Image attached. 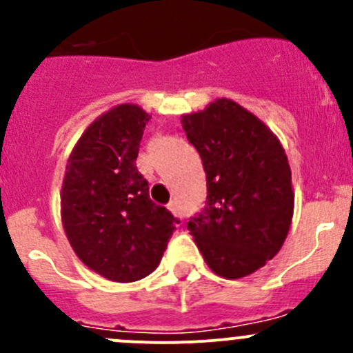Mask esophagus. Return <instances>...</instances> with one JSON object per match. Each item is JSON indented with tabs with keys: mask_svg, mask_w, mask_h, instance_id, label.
<instances>
[{
	"mask_svg": "<svg viewBox=\"0 0 353 353\" xmlns=\"http://www.w3.org/2000/svg\"><path fill=\"white\" fill-rule=\"evenodd\" d=\"M169 210H170V213H172V215H174V219H176V223L183 222V216H181L179 208H177V203L176 201H170L169 203Z\"/></svg>",
	"mask_w": 353,
	"mask_h": 353,
	"instance_id": "esophagus-1",
	"label": "esophagus"
}]
</instances>
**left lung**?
I'll return each instance as SVG.
<instances>
[{
  "instance_id": "8db88e82",
  "label": "left lung",
  "mask_w": 353,
  "mask_h": 353,
  "mask_svg": "<svg viewBox=\"0 0 353 353\" xmlns=\"http://www.w3.org/2000/svg\"><path fill=\"white\" fill-rule=\"evenodd\" d=\"M201 157L206 205L188 222L215 275L236 280L282 249L294 216L292 172L276 134L232 99H215L181 116Z\"/></svg>"
}]
</instances>
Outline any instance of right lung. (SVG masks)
Here are the masks:
<instances>
[{
  "mask_svg": "<svg viewBox=\"0 0 353 353\" xmlns=\"http://www.w3.org/2000/svg\"><path fill=\"white\" fill-rule=\"evenodd\" d=\"M150 117L137 104L109 109L83 131L66 163V237L83 265L110 282L150 275L176 229L172 213L150 199L134 163Z\"/></svg>",
  "mask_w": 353,
  "mask_h": 353,
  "instance_id": "add662e5",
  "label": "right lung"
}]
</instances>
